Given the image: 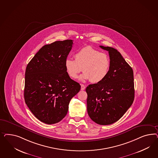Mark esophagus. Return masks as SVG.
Segmentation results:
<instances>
[{
	"instance_id": "obj_1",
	"label": "esophagus",
	"mask_w": 158,
	"mask_h": 158,
	"mask_svg": "<svg viewBox=\"0 0 158 158\" xmlns=\"http://www.w3.org/2000/svg\"><path fill=\"white\" fill-rule=\"evenodd\" d=\"M81 90H84L85 89V88H86V87L84 85H83V84H81Z\"/></svg>"
}]
</instances>
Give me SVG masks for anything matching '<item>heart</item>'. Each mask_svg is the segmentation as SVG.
I'll list each match as a JSON object with an SVG mask.
<instances>
[{
  "instance_id": "obj_1",
  "label": "heart",
  "mask_w": 158,
  "mask_h": 158,
  "mask_svg": "<svg viewBox=\"0 0 158 158\" xmlns=\"http://www.w3.org/2000/svg\"><path fill=\"white\" fill-rule=\"evenodd\" d=\"M75 60L67 58L65 68L67 74L76 79L83 70L80 79L90 80L97 83L102 81L107 77L110 69V59L105 53H101L90 46H87L75 54Z\"/></svg>"
}]
</instances>
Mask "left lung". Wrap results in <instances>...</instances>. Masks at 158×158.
<instances>
[{
    "label": "left lung",
    "instance_id": "8db88e82",
    "mask_svg": "<svg viewBox=\"0 0 158 158\" xmlns=\"http://www.w3.org/2000/svg\"><path fill=\"white\" fill-rule=\"evenodd\" d=\"M108 52L110 66L102 81L86 87L87 110L97 124L108 125L119 120L134 99V75L131 67L115 48L100 46Z\"/></svg>",
    "mask_w": 158,
    "mask_h": 158
}]
</instances>
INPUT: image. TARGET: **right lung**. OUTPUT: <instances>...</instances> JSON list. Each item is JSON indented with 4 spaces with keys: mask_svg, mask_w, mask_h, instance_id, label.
Returning <instances> with one entry per match:
<instances>
[{
    "mask_svg": "<svg viewBox=\"0 0 158 158\" xmlns=\"http://www.w3.org/2000/svg\"><path fill=\"white\" fill-rule=\"evenodd\" d=\"M72 40L56 41L41 48L26 68L24 99L40 121L48 124L60 122L67 115L72 97L81 85L70 78L65 61Z\"/></svg>",
    "mask_w": 158,
    "mask_h": 158,
    "instance_id": "right-lung-1",
    "label": "right lung"
}]
</instances>
